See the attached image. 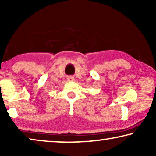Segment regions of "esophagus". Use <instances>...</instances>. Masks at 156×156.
Masks as SVG:
<instances>
[{"label":"esophagus","instance_id":"obj_1","mask_svg":"<svg viewBox=\"0 0 156 156\" xmlns=\"http://www.w3.org/2000/svg\"><path fill=\"white\" fill-rule=\"evenodd\" d=\"M68 80H69V81H72V80H74V77L73 76H68Z\"/></svg>","mask_w":156,"mask_h":156}]
</instances>
